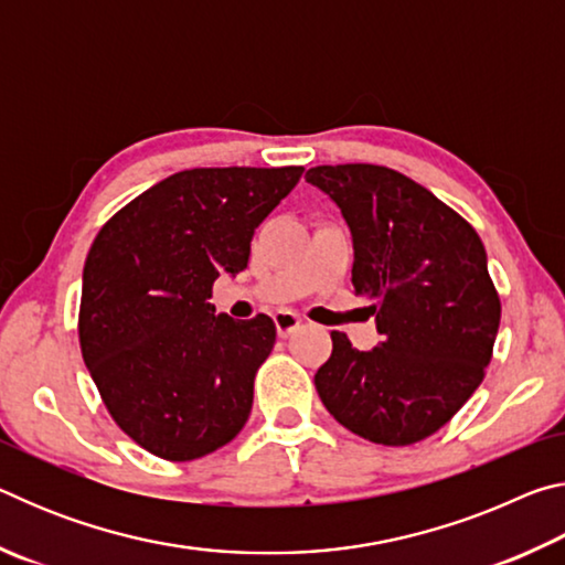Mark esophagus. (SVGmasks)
<instances>
[{
	"label": "esophagus",
	"instance_id": "1",
	"mask_svg": "<svg viewBox=\"0 0 565 565\" xmlns=\"http://www.w3.org/2000/svg\"><path fill=\"white\" fill-rule=\"evenodd\" d=\"M274 323H276V333H279L281 339L291 337V333L301 327V319L296 317L294 311H276L274 313Z\"/></svg>",
	"mask_w": 565,
	"mask_h": 565
}]
</instances>
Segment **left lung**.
I'll list each match as a JSON object with an SVG mask.
<instances>
[{
    "label": "left lung",
    "instance_id": "1",
    "mask_svg": "<svg viewBox=\"0 0 565 565\" xmlns=\"http://www.w3.org/2000/svg\"><path fill=\"white\" fill-rule=\"evenodd\" d=\"M306 181L341 209L351 284L384 341L371 351L331 331L313 376L329 414L366 441L411 446L436 434L481 386L501 301L476 228L426 186L376 164L313 167Z\"/></svg>",
    "mask_w": 565,
    "mask_h": 565
}]
</instances>
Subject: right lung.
<instances>
[{
  "label": "right lung",
  "mask_w": 565,
  "mask_h": 565,
  "mask_svg": "<svg viewBox=\"0 0 565 565\" xmlns=\"http://www.w3.org/2000/svg\"><path fill=\"white\" fill-rule=\"evenodd\" d=\"M303 167L186 169L119 209L84 264L79 347L131 441L194 461L242 431L276 341L259 313H214L212 286L246 269L256 226Z\"/></svg>",
  "instance_id": "obj_1"
}]
</instances>
